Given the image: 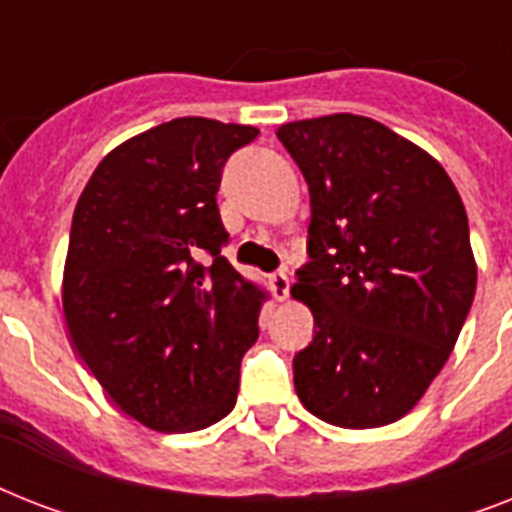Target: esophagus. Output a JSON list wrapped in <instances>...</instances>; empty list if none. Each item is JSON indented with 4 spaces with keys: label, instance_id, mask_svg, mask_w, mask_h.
<instances>
[{
    "label": "esophagus",
    "instance_id": "1",
    "mask_svg": "<svg viewBox=\"0 0 512 512\" xmlns=\"http://www.w3.org/2000/svg\"><path fill=\"white\" fill-rule=\"evenodd\" d=\"M268 281H271V292H273V297H276V300H287L289 297V276L284 271H279V273H271V276H268Z\"/></svg>",
    "mask_w": 512,
    "mask_h": 512
}]
</instances>
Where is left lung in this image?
Segmentation results:
<instances>
[{
    "label": "left lung",
    "mask_w": 512,
    "mask_h": 512,
    "mask_svg": "<svg viewBox=\"0 0 512 512\" xmlns=\"http://www.w3.org/2000/svg\"><path fill=\"white\" fill-rule=\"evenodd\" d=\"M311 191L292 295L313 340L292 361L303 406L337 428L412 412L444 369L476 295L465 204L441 164L369 116L279 127Z\"/></svg>",
    "instance_id": "1"
}]
</instances>
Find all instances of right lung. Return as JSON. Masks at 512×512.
<instances>
[{
    "instance_id": "right-lung-1",
    "label": "right lung",
    "mask_w": 512,
    "mask_h": 512,
    "mask_svg": "<svg viewBox=\"0 0 512 512\" xmlns=\"http://www.w3.org/2000/svg\"><path fill=\"white\" fill-rule=\"evenodd\" d=\"M255 138L247 124L172 119L116 146L76 201L68 335L108 398L159 433L223 420L260 335L265 292L220 255L215 199L228 156Z\"/></svg>"
}]
</instances>
